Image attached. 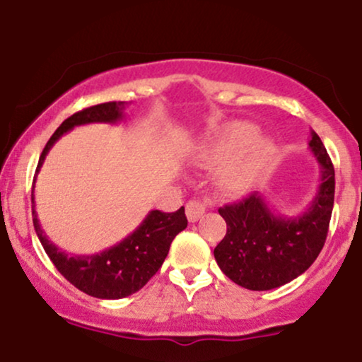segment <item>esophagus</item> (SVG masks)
I'll return each mask as SVG.
<instances>
[{
	"label": "esophagus",
	"mask_w": 362,
	"mask_h": 362,
	"mask_svg": "<svg viewBox=\"0 0 362 362\" xmlns=\"http://www.w3.org/2000/svg\"><path fill=\"white\" fill-rule=\"evenodd\" d=\"M205 212V204L200 202V200H190L185 207V214L189 222H197L200 217H202Z\"/></svg>",
	"instance_id": "obj_1"
}]
</instances>
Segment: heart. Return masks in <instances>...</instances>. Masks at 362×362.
Here are the masks:
<instances>
[{
  "instance_id": "obj_1",
  "label": "heart",
  "mask_w": 362,
  "mask_h": 362,
  "mask_svg": "<svg viewBox=\"0 0 362 362\" xmlns=\"http://www.w3.org/2000/svg\"><path fill=\"white\" fill-rule=\"evenodd\" d=\"M210 157L222 158L217 175L222 185L230 190L252 187L276 158V144L257 134V127L249 122L226 123L210 141Z\"/></svg>"
}]
</instances>
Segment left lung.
Segmentation results:
<instances>
[{
	"instance_id": "8db88e82",
	"label": "left lung",
	"mask_w": 362,
	"mask_h": 362,
	"mask_svg": "<svg viewBox=\"0 0 362 362\" xmlns=\"http://www.w3.org/2000/svg\"><path fill=\"white\" fill-rule=\"evenodd\" d=\"M309 150L319 163V187L303 214L286 217L259 192L218 209L227 234L214 249L221 271L249 291H271L294 281L317 259L327 237L334 205V167L319 135Z\"/></svg>"
}]
</instances>
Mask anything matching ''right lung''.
Here are the masks:
<instances>
[{
  "label": "right lung",
  "instance_id": "add662e5",
  "mask_svg": "<svg viewBox=\"0 0 362 362\" xmlns=\"http://www.w3.org/2000/svg\"><path fill=\"white\" fill-rule=\"evenodd\" d=\"M127 105V102L95 105V107L85 108L66 118L48 140L47 147L43 148L36 173L40 172L49 150L63 135L75 127L88 125V123L115 125L125 118L123 112H125ZM31 204H33V226L36 235L54 267L76 289L91 297H98V299H123V297L140 291L162 267L175 235L187 227L184 207L172 214L150 210L140 226L118 244L97 254L75 255L54 245L41 228L38 214L35 210V185L31 190Z\"/></svg>",
  "mask_w": 362,
  "mask_h": 362
}]
</instances>
